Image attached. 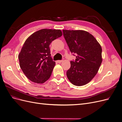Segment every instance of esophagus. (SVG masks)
I'll list each match as a JSON object with an SVG mask.
<instances>
[{"label":"esophagus","mask_w":122,"mask_h":122,"mask_svg":"<svg viewBox=\"0 0 122 122\" xmlns=\"http://www.w3.org/2000/svg\"><path fill=\"white\" fill-rule=\"evenodd\" d=\"M63 61L62 60H57V62L58 63H61Z\"/></svg>","instance_id":"34e87169"}]
</instances>
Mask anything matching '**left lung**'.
I'll list each match as a JSON object with an SVG mask.
<instances>
[{
  "label": "left lung",
  "instance_id": "left-lung-1",
  "mask_svg": "<svg viewBox=\"0 0 122 122\" xmlns=\"http://www.w3.org/2000/svg\"><path fill=\"white\" fill-rule=\"evenodd\" d=\"M63 35L75 61L67 71L68 80L76 86H84L97 73L102 61V48L96 38L83 30H63Z\"/></svg>",
  "mask_w": 122,
  "mask_h": 122
}]
</instances>
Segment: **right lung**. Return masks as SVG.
Segmentation results:
<instances>
[{
    "label": "right lung",
    "instance_id": "right-lung-1",
    "mask_svg": "<svg viewBox=\"0 0 122 122\" xmlns=\"http://www.w3.org/2000/svg\"><path fill=\"white\" fill-rule=\"evenodd\" d=\"M62 35L60 30L44 29L25 40L18 58L21 69L30 81L43 84L49 79L55 65L50 56L49 45Z\"/></svg>",
    "mask_w": 122,
    "mask_h": 122
}]
</instances>
